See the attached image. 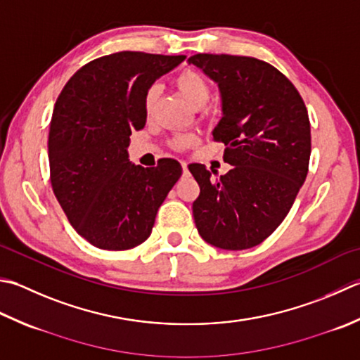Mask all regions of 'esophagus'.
<instances>
[{
  "label": "esophagus",
  "mask_w": 360,
  "mask_h": 360,
  "mask_svg": "<svg viewBox=\"0 0 360 360\" xmlns=\"http://www.w3.org/2000/svg\"><path fill=\"white\" fill-rule=\"evenodd\" d=\"M181 167H182V172H184V174H187V173H188V165H187V162H182Z\"/></svg>",
  "instance_id": "34e87169"
}]
</instances>
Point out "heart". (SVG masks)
<instances>
[{"label": "heart", "instance_id": "obj_1", "mask_svg": "<svg viewBox=\"0 0 360 360\" xmlns=\"http://www.w3.org/2000/svg\"><path fill=\"white\" fill-rule=\"evenodd\" d=\"M174 86L178 87L179 94L184 96V100L193 105V108H202L209 101L210 86L206 77L193 68H184L176 75ZM159 90L156 86H151L145 91L143 96V108L146 114H150L154 108V103L158 100ZM196 142V137L192 134H179L172 140V145L176 150H184V148L192 146Z\"/></svg>", "mask_w": 360, "mask_h": 360}]
</instances>
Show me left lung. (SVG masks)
I'll use <instances>...</instances> for the list:
<instances>
[{
  "label": "left lung",
  "mask_w": 360,
  "mask_h": 360,
  "mask_svg": "<svg viewBox=\"0 0 360 360\" xmlns=\"http://www.w3.org/2000/svg\"><path fill=\"white\" fill-rule=\"evenodd\" d=\"M188 62L220 87L223 118L214 140L226 146L223 160L232 165L217 179L206 165H188L200 186L196 229L217 248L248 250L283 223L307 176L306 104L285 75L256 58L200 53Z\"/></svg>",
  "instance_id": "1"
}]
</instances>
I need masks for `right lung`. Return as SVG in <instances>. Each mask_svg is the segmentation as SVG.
<instances>
[{
    "label": "right lung",
    "mask_w": 360,
    "mask_h": 360,
    "mask_svg": "<svg viewBox=\"0 0 360 360\" xmlns=\"http://www.w3.org/2000/svg\"><path fill=\"white\" fill-rule=\"evenodd\" d=\"M184 59L142 51L103 56L77 70L56 101L49 181L70 224L96 248L123 251L143 243L181 178L178 160L132 165L126 148L131 132L146 123L145 91Z\"/></svg>",
    "instance_id": "add662e5"
}]
</instances>
